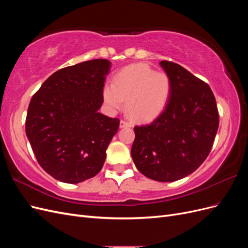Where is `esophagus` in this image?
<instances>
[{
  "mask_svg": "<svg viewBox=\"0 0 248 248\" xmlns=\"http://www.w3.org/2000/svg\"><path fill=\"white\" fill-rule=\"evenodd\" d=\"M120 127H121V128H125V127H131V123L124 121V120H121V121H120Z\"/></svg>",
  "mask_w": 248,
  "mask_h": 248,
  "instance_id": "obj_1",
  "label": "esophagus"
}]
</instances>
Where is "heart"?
I'll use <instances>...</instances> for the list:
<instances>
[{"mask_svg":"<svg viewBox=\"0 0 248 248\" xmlns=\"http://www.w3.org/2000/svg\"><path fill=\"white\" fill-rule=\"evenodd\" d=\"M171 80L166 72L155 71L147 64H132L120 70L112 84L102 90L103 99L110 110L124 108L138 122L156 119L168 106Z\"/></svg>","mask_w":248,"mask_h":248,"instance_id":"b5f03b06","label":"heart"}]
</instances>
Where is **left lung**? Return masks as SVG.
I'll return each instance as SVG.
<instances>
[{"label":"left lung","mask_w":248,"mask_h":248,"mask_svg":"<svg viewBox=\"0 0 248 248\" xmlns=\"http://www.w3.org/2000/svg\"><path fill=\"white\" fill-rule=\"evenodd\" d=\"M160 66L171 80L168 106L152 123L134 127L131 156L137 169L159 182L192 174L205 161L219 125L210 87L174 62Z\"/></svg>","instance_id":"1"}]
</instances>
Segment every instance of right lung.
I'll list each match as a JSON object with an SVG mask.
<instances>
[{
	"mask_svg": "<svg viewBox=\"0 0 248 248\" xmlns=\"http://www.w3.org/2000/svg\"><path fill=\"white\" fill-rule=\"evenodd\" d=\"M111 63L97 59L65 67L32 97L26 134L37 161L48 175L77 184L96 176L120 121L98 111Z\"/></svg>",
	"mask_w": 248,
	"mask_h": 248,
	"instance_id": "right-lung-1",
	"label": "right lung"
}]
</instances>
